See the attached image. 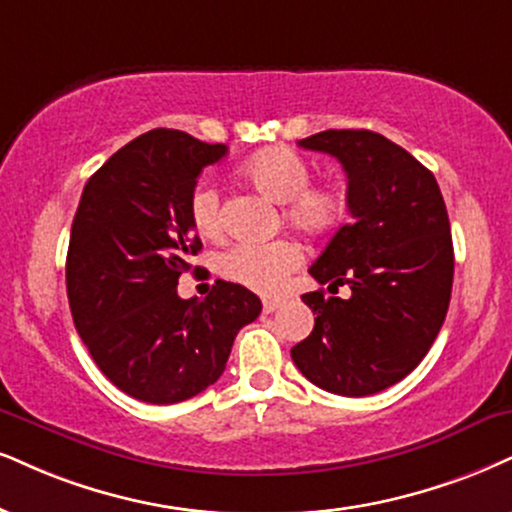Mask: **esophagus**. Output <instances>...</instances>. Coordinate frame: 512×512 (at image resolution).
<instances>
[{"label":"esophagus","instance_id":"34e87169","mask_svg":"<svg viewBox=\"0 0 512 512\" xmlns=\"http://www.w3.org/2000/svg\"><path fill=\"white\" fill-rule=\"evenodd\" d=\"M280 308V299H263V311L266 313H273Z\"/></svg>","mask_w":512,"mask_h":512}]
</instances>
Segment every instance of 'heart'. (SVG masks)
<instances>
[{"mask_svg":"<svg viewBox=\"0 0 512 512\" xmlns=\"http://www.w3.org/2000/svg\"><path fill=\"white\" fill-rule=\"evenodd\" d=\"M242 178L263 197L282 204V220L306 237H325L337 230L349 213V197L337 182L311 185V166L287 147L256 151L242 163ZM189 220L201 237L223 235L216 189L201 185L189 194ZM299 246L277 239L268 244H237L218 258L220 275L258 294H275L299 268Z\"/></svg>","mask_w":512,"mask_h":512,"instance_id":"1","label":"heart"}]
</instances>
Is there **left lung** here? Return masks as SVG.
Listing matches in <instances>:
<instances>
[{
    "instance_id": "1",
    "label": "left lung",
    "mask_w": 512,
    "mask_h": 512,
    "mask_svg": "<svg viewBox=\"0 0 512 512\" xmlns=\"http://www.w3.org/2000/svg\"><path fill=\"white\" fill-rule=\"evenodd\" d=\"M342 163L351 223L342 225L311 273L323 289L301 296L313 332L292 361L315 387L370 396L418 368L444 325L453 287L449 213L434 175L372 130H325L299 140Z\"/></svg>"
}]
</instances>
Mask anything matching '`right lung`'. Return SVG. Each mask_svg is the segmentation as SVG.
Here are the masks:
<instances>
[{"label": "right lung", "mask_w": 512, "mask_h": 512, "mask_svg": "<svg viewBox=\"0 0 512 512\" xmlns=\"http://www.w3.org/2000/svg\"><path fill=\"white\" fill-rule=\"evenodd\" d=\"M227 154L182 130H149L87 180L66 256L73 323L118 389L168 406L223 375L232 342L261 299L216 280L206 299H180L178 280L201 239L189 194L201 170Z\"/></svg>", "instance_id": "1"}]
</instances>
